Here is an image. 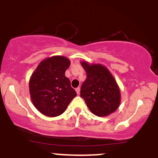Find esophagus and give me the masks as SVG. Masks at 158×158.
<instances>
[{"mask_svg": "<svg viewBox=\"0 0 158 158\" xmlns=\"http://www.w3.org/2000/svg\"><path fill=\"white\" fill-rule=\"evenodd\" d=\"M76 91H77V94H79V93H80V88H76Z\"/></svg>", "mask_w": 158, "mask_h": 158, "instance_id": "1", "label": "esophagus"}]
</instances>
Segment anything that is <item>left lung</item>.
Instances as JSON below:
<instances>
[{
    "instance_id": "obj_1",
    "label": "left lung",
    "mask_w": 158,
    "mask_h": 158,
    "mask_svg": "<svg viewBox=\"0 0 158 158\" xmlns=\"http://www.w3.org/2000/svg\"><path fill=\"white\" fill-rule=\"evenodd\" d=\"M86 80L81 87L80 96L90 111L98 117H106L115 111L120 103V90L109 70L100 64L81 61Z\"/></svg>"
}]
</instances>
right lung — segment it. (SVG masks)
I'll use <instances>...</instances> for the list:
<instances>
[{"label": "right lung", "mask_w": 158, "mask_h": 158, "mask_svg": "<svg viewBox=\"0 0 158 158\" xmlns=\"http://www.w3.org/2000/svg\"><path fill=\"white\" fill-rule=\"evenodd\" d=\"M70 61L55 56L41 61L30 79V94L33 105L41 114L54 117L66 110L77 92L70 85L65 71Z\"/></svg>", "instance_id": "add662e5"}]
</instances>
